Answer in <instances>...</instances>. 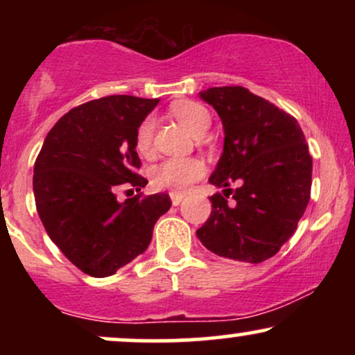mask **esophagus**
I'll list each match as a JSON object with an SVG mask.
<instances>
[{"mask_svg": "<svg viewBox=\"0 0 355 355\" xmlns=\"http://www.w3.org/2000/svg\"><path fill=\"white\" fill-rule=\"evenodd\" d=\"M170 198H172L173 205H180V202L183 200V195L182 193H175V191H172V193H170Z\"/></svg>", "mask_w": 355, "mask_h": 355, "instance_id": "esophagus-1", "label": "esophagus"}]
</instances>
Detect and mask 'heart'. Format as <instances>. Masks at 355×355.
I'll list each match as a JSON object with an SVG mask.
<instances>
[{"label":"heart","mask_w":355,"mask_h":355,"mask_svg":"<svg viewBox=\"0 0 355 355\" xmlns=\"http://www.w3.org/2000/svg\"><path fill=\"white\" fill-rule=\"evenodd\" d=\"M170 112L195 135H203L211 123L209 110L193 100L175 101L170 107ZM153 130L155 120L152 116H146L137 130V152L145 158H150L153 155ZM205 170L207 166L200 158H168L152 170V185L158 190L183 193L189 190L191 183L200 180L205 175Z\"/></svg>","instance_id":"heart-1"}]
</instances>
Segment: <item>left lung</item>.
Instances as JSON below:
<instances>
[{
	"instance_id": "8db88e82",
	"label": "left lung",
	"mask_w": 355,
	"mask_h": 355,
	"mask_svg": "<svg viewBox=\"0 0 355 355\" xmlns=\"http://www.w3.org/2000/svg\"><path fill=\"white\" fill-rule=\"evenodd\" d=\"M200 96L222 118L225 144L209 180L223 193L210 197L197 237L220 257L260 263L294 235L311 200L309 145L294 116L247 88L214 87Z\"/></svg>"
}]
</instances>
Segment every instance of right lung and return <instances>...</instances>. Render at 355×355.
I'll return each instance as SVG.
<instances>
[{
  "instance_id": "1",
  "label": "right lung",
  "mask_w": 355,
  "mask_h": 355,
  "mask_svg": "<svg viewBox=\"0 0 355 355\" xmlns=\"http://www.w3.org/2000/svg\"><path fill=\"white\" fill-rule=\"evenodd\" d=\"M158 100L112 95L71 108L50 130L35 162L33 191L44 230L63 255L92 277L113 275L144 254L166 193L116 200L118 186L148 183L135 135Z\"/></svg>"
}]
</instances>
